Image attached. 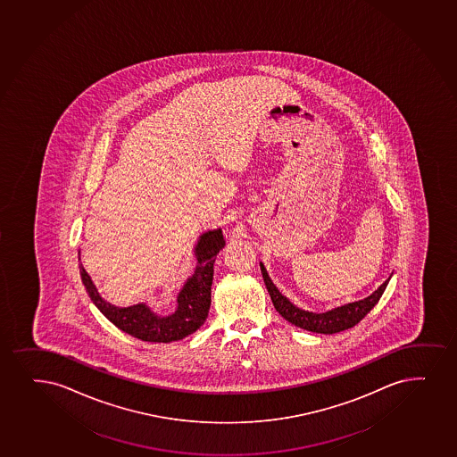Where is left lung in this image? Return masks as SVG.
Here are the masks:
<instances>
[{"mask_svg":"<svg viewBox=\"0 0 457 457\" xmlns=\"http://www.w3.org/2000/svg\"><path fill=\"white\" fill-rule=\"evenodd\" d=\"M260 268H262L266 289H268L270 300L274 303V307L279 315L285 318L286 321L292 322L296 328H304L309 332L324 333V335L343 332L345 328L356 326L375 307L388 285V279H390L384 281L370 296H367L364 300L354 301V303H349L345 306L337 307V309L324 312V313H313V312L301 311L298 307L294 306L286 296L279 294V290L269 278L263 264L260 263Z\"/></svg>","mask_w":457,"mask_h":457,"instance_id":"obj_1","label":"left lung"}]
</instances>
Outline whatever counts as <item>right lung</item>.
<instances>
[{
	"instance_id": "right-lung-1",
	"label": "right lung",
	"mask_w": 457,
	"mask_h": 457,
	"mask_svg": "<svg viewBox=\"0 0 457 457\" xmlns=\"http://www.w3.org/2000/svg\"><path fill=\"white\" fill-rule=\"evenodd\" d=\"M223 246L225 240L221 229L208 231L200 237L195 247L197 268L179 294L178 311L170 317H156L145 304L129 307L110 304L99 296L82 264H79V270L88 296L116 328L148 343H171L195 332L208 317L215 257Z\"/></svg>"
}]
</instances>
